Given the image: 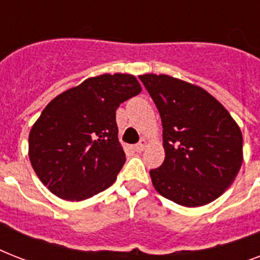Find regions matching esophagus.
Here are the masks:
<instances>
[{"instance_id": "esophagus-1", "label": "esophagus", "mask_w": 260, "mask_h": 260, "mask_svg": "<svg viewBox=\"0 0 260 260\" xmlns=\"http://www.w3.org/2000/svg\"><path fill=\"white\" fill-rule=\"evenodd\" d=\"M146 147H147V140L146 139H142V140L135 146V151H136V152H142Z\"/></svg>"}]
</instances>
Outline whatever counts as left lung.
<instances>
[{
    "label": "left lung",
    "instance_id": "8db88e82",
    "mask_svg": "<svg viewBox=\"0 0 260 260\" xmlns=\"http://www.w3.org/2000/svg\"><path fill=\"white\" fill-rule=\"evenodd\" d=\"M158 108L165 162L150 171L155 190L197 208L225 191L243 163V136L230 112L202 87L166 74L139 77Z\"/></svg>",
    "mask_w": 260,
    "mask_h": 260
}]
</instances>
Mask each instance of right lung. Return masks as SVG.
Listing matches in <instances>:
<instances>
[{
  "instance_id": "1",
  "label": "right lung",
  "mask_w": 260,
  "mask_h": 260,
  "mask_svg": "<svg viewBox=\"0 0 260 260\" xmlns=\"http://www.w3.org/2000/svg\"><path fill=\"white\" fill-rule=\"evenodd\" d=\"M142 86L131 74H102L59 94L29 132L30 165L51 193L82 201L112 186L125 163L116 110Z\"/></svg>"
}]
</instances>
